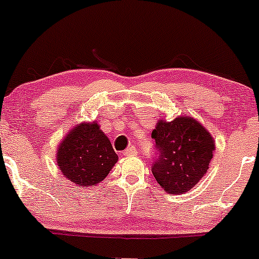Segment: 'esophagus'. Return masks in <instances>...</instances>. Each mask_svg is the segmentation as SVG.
Segmentation results:
<instances>
[{
	"label": "esophagus",
	"instance_id": "obj_1",
	"mask_svg": "<svg viewBox=\"0 0 259 259\" xmlns=\"http://www.w3.org/2000/svg\"><path fill=\"white\" fill-rule=\"evenodd\" d=\"M135 153H136L135 147L130 146V147H127V149L124 151V156H133V155H135Z\"/></svg>",
	"mask_w": 259,
	"mask_h": 259
}]
</instances>
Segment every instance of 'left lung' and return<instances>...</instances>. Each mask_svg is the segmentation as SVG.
I'll list each match as a JSON object with an SVG mask.
<instances>
[{
	"label": "left lung",
	"mask_w": 259,
	"mask_h": 259,
	"mask_svg": "<svg viewBox=\"0 0 259 259\" xmlns=\"http://www.w3.org/2000/svg\"><path fill=\"white\" fill-rule=\"evenodd\" d=\"M151 138L156 143L152 175L169 194L188 192L208 171L214 140L195 119L160 120Z\"/></svg>",
	"instance_id": "8db88e82"
}]
</instances>
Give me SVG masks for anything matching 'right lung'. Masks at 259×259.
Listing matches in <instances>:
<instances>
[{"mask_svg":"<svg viewBox=\"0 0 259 259\" xmlns=\"http://www.w3.org/2000/svg\"><path fill=\"white\" fill-rule=\"evenodd\" d=\"M56 157L62 175L81 188L103 181L118 161L109 139L97 123L73 127L59 146Z\"/></svg>","mask_w":259,"mask_h":259,"instance_id":"obj_1","label":"right lung"}]
</instances>
